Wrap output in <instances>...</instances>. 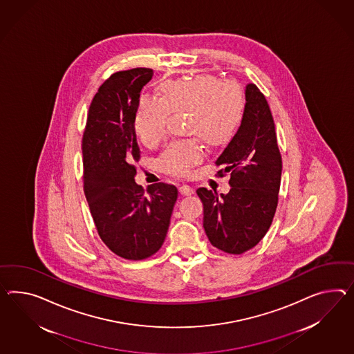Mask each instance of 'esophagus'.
Wrapping results in <instances>:
<instances>
[{"label":"esophagus","mask_w":354,"mask_h":354,"mask_svg":"<svg viewBox=\"0 0 354 354\" xmlns=\"http://www.w3.org/2000/svg\"><path fill=\"white\" fill-rule=\"evenodd\" d=\"M180 192H181V195H183V196H189V195L194 194V190H192V187L189 186V185H182L181 187H180Z\"/></svg>","instance_id":"1"}]
</instances>
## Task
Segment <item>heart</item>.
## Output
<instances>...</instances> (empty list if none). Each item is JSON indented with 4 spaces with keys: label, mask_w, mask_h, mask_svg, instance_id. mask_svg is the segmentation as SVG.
<instances>
[{
    "label": "heart",
    "mask_w": 354,
    "mask_h": 354,
    "mask_svg": "<svg viewBox=\"0 0 354 354\" xmlns=\"http://www.w3.org/2000/svg\"><path fill=\"white\" fill-rule=\"evenodd\" d=\"M244 110L241 90L217 77L200 74L181 81H168L160 86V100L142 97L133 120L137 138L146 146L158 145L167 131L169 113L189 111L187 132L200 136L210 145H219L234 132ZM204 158L198 138L176 141L164 149L158 159L159 169L185 176Z\"/></svg>",
    "instance_id": "obj_1"
}]
</instances>
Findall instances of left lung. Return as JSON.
<instances>
[{
  "instance_id": "8db88e82",
  "label": "left lung",
  "mask_w": 354,
  "mask_h": 354,
  "mask_svg": "<svg viewBox=\"0 0 354 354\" xmlns=\"http://www.w3.org/2000/svg\"><path fill=\"white\" fill-rule=\"evenodd\" d=\"M219 174L231 173L228 194L200 187L203 226L219 250L243 254L267 234L277 208L282 160L272 114L254 83L245 87L240 126L216 162Z\"/></svg>"
}]
</instances>
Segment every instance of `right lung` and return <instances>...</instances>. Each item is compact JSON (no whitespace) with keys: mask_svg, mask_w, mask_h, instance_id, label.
Segmentation results:
<instances>
[{"mask_svg":"<svg viewBox=\"0 0 354 354\" xmlns=\"http://www.w3.org/2000/svg\"><path fill=\"white\" fill-rule=\"evenodd\" d=\"M153 69L114 73L95 95L82 140L83 189L101 240L124 259L141 261L163 245L178 191L135 181L140 147L133 120Z\"/></svg>","mask_w":354,"mask_h":354,"instance_id":"right-lung-1","label":"right lung"}]
</instances>
